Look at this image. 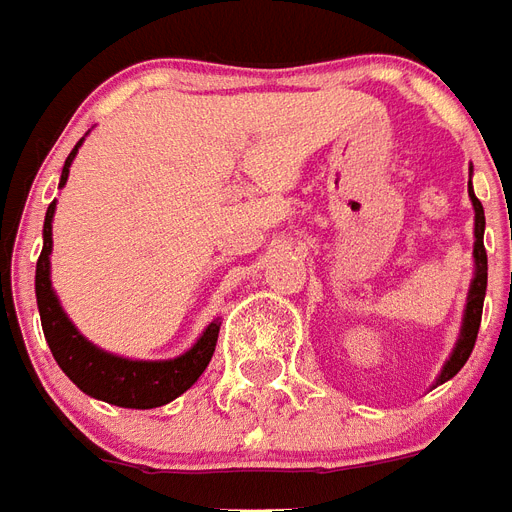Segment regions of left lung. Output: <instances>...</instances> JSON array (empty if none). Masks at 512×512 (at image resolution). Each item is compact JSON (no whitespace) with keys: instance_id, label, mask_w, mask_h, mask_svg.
Here are the masks:
<instances>
[{"instance_id":"8db88e82","label":"left lung","mask_w":512,"mask_h":512,"mask_svg":"<svg viewBox=\"0 0 512 512\" xmlns=\"http://www.w3.org/2000/svg\"><path fill=\"white\" fill-rule=\"evenodd\" d=\"M472 175V169H470ZM470 199L472 207H475V248H472V256H475V278L470 283V294H467V307H464V321H461V334L456 340V348H453L451 359L445 361L443 372L437 378V386L451 380L456 372L467 364L472 348H475V340H478L480 329V315H483V297H486V283H489V259H486V248H483V232H486V215H483V205L475 197L470 180Z\"/></svg>"}]
</instances>
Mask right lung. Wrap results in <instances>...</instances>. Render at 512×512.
Masks as SVG:
<instances>
[{"mask_svg": "<svg viewBox=\"0 0 512 512\" xmlns=\"http://www.w3.org/2000/svg\"><path fill=\"white\" fill-rule=\"evenodd\" d=\"M83 140L72 148L61 169L59 188H64L69 178V164ZM53 213L56 199L48 205L45 226H42V253L37 259V275H34V291H37V307L45 340L51 345V353L64 375L88 397L102 399L118 407H134V410H151L180 397L183 391L194 386L199 375L213 359L215 343L221 321L215 318L199 337L194 348H188L183 356L167 361H137L113 356V353L96 348L75 329L67 313L61 310L59 297L51 286V251H53Z\"/></svg>", "mask_w": 512, "mask_h": 512, "instance_id": "obj_1", "label": "right lung"}]
</instances>
